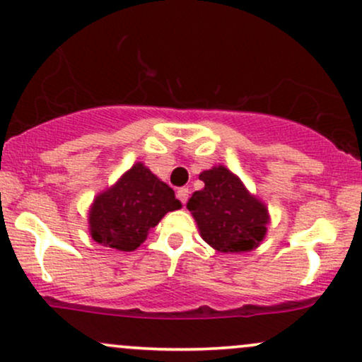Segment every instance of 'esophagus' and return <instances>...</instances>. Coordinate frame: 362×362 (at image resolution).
Listing matches in <instances>:
<instances>
[{
  "label": "esophagus",
  "mask_w": 362,
  "mask_h": 362,
  "mask_svg": "<svg viewBox=\"0 0 362 362\" xmlns=\"http://www.w3.org/2000/svg\"><path fill=\"white\" fill-rule=\"evenodd\" d=\"M177 197L180 199L182 204H185L187 199H189V189H187V187H180V189L177 190Z\"/></svg>",
  "instance_id": "1"
}]
</instances>
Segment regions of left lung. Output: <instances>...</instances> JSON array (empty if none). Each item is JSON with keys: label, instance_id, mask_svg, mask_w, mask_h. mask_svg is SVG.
I'll return each instance as SVG.
<instances>
[{"label": "left lung", "instance_id": "8db88e82", "mask_svg": "<svg viewBox=\"0 0 362 362\" xmlns=\"http://www.w3.org/2000/svg\"><path fill=\"white\" fill-rule=\"evenodd\" d=\"M204 189L187 202L202 240L223 253L250 252L267 233L269 213L235 173L223 165L199 175Z\"/></svg>", "mask_w": 362, "mask_h": 362}]
</instances>
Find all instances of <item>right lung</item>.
<instances>
[{
	"mask_svg": "<svg viewBox=\"0 0 362 362\" xmlns=\"http://www.w3.org/2000/svg\"><path fill=\"white\" fill-rule=\"evenodd\" d=\"M172 187L143 163H136L90 207V235L103 247L132 252L170 211L180 209Z\"/></svg>",
	"mask_w": 362,
	"mask_h": 362,
	"instance_id": "add662e5",
	"label": "right lung"
}]
</instances>
